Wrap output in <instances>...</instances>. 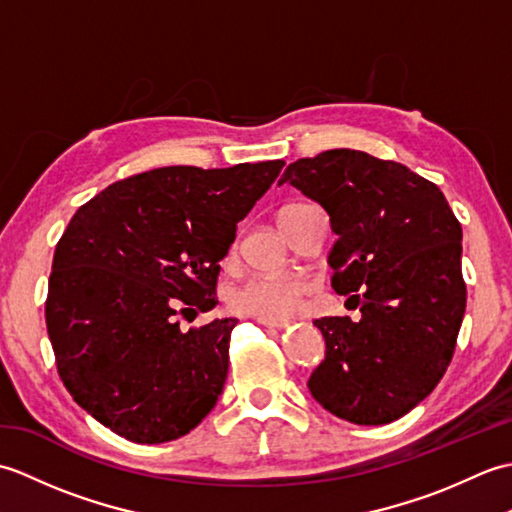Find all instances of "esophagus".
I'll list each match as a JSON object with an SVG mask.
<instances>
[{
    "label": "esophagus",
    "instance_id": "obj_1",
    "mask_svg": "<svg viewBox=\"0 0 512 512\" xmlns=\"http://www.w3.org/2000/svg\"><path fill=\"white\" fill-rule=\"evenodd\" d=\"M262 325H266V328L270 330H284L288 328V321H273V319H257Z\"/></svg>",
    "mask_w": 512,
    "mask_h": 512
}]
</instances>
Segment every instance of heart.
I'll use <instances>...</instances> for the list:
<instances>
[{
	"mask_svg": "<svg viewBox=\"0 0 512 512\" xmlns=\"http://www.w3.org/2000/svg\"><path fill=\"white\" fill-rule=\"evenodd\" d=\"M290 206H286V209H290ZM306 292L308 284L299 277L255 275L233 292L231 303L239 314H246V317L288 321L301 312Z\"/></svg>",
	"mask_w": 512,
	"mask_h": 512,
	"instance_id": "heart-1",
	"label": "heart"
}]
</instances>
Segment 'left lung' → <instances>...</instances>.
<instances>
[{"mask_svg":"<svg viewBox=\"0 0 512 512\" xmlns=\"http://www.w3.org/2000/svg\"><path fill=\"white\" fill-rule=\"evenodd\" d=\"M284 182L328 211L339 235L332 288L361 310L358 321H314L325 361L310 394L347 422L398 420L436 389L455 352L466 310L458 217L436 184L365 151L299 158Z\"/></svg>","mask_w":512,"mask_h":512,"instance_id":"obj_1","label":"left lung"}]
</instances>
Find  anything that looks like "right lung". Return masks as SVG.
Segmentation results:
<instances>
[{
	"label": "right lung",
	"instance_id": "right-lung-1",
	"mask_svg": "<svg viewBox=\"0 0 512 512\" xmlns=\"http://www.w3.org/2000/svg\"><path fill=\"white\" fill-rule=\"evenodd\" d=\"M284 160L160 167L74 213L52 259L46 328L65 389L121 438L176 440L222 394L237 319L182 328L217 303L237 222Z\"/></svg>",
	"mask_w": 512,
	"mask_h": 512
}]
</instances>
